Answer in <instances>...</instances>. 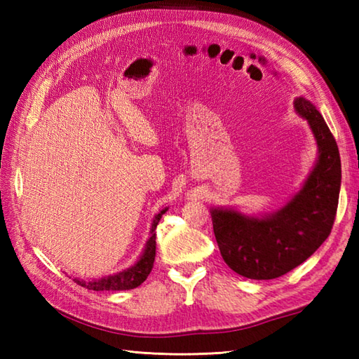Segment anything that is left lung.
I'll list each match as a JSON object with an SVG mask.
<instances>
[{
  "instance_id": "8db88e82",
  "label": "left lung",
  "mask_w": 359,
  "mask_h": 359,
  "mask_svg": "<svg viewBox=\"0 0 359 359\" xmlns=\"http://www.w3.org/2000/svg\"><path fill=\"white\" fill-rule=\"evenodd\" d=\"M307 120L318 158L299 191L284 207L247 216L230 207L211 208L212 230L225 264L248 279H274L296 269L329 238L341 188L338 144L316 106L304 97L293 102Z\"/></svg>"
}]
</instances>
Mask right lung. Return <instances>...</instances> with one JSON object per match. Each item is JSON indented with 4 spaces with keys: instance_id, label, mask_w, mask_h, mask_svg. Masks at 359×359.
<instances>
[{
    "instance_id": "obj_1",
    "label": "right lung",
    "mask_w": 359,
    "mask_h": 359,
    "mask_svg": "<svg viewBox=\"0 0 359 359\" xmlns=\"http://www.w3.org/2000/svg\"><path fill=\"white\" fill-rule=\"evenodd\" d=\"M168 211V208H163L162 211H158L157 215L152 219V225H151V231H149V239L144 245V250L142 256L139 257L134 265L129 266V269L118 271L116 274H111V276H104L100 279H94V280H83L75 278L74 280L77 282L79 285L85 287L88 290H95V292H117V290H133L135 287H139L147 280L148 274L152 270V265H154V259H156V228L158 220L162 219V216Z\"/></svg>"
}]
</instances>
